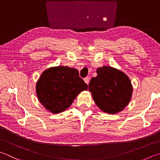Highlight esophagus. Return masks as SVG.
Returning a JSON list of instances; mask_svg holds the SVG:
<instances>
[{"label":"esophagus","mask_w":160,"mask_h":160,"mask_svg":"<svg viewBox=\"0 0 160 160\" xmlns=\"http://www.w3.org/2000/svg\"><path fill=\"white\" fill-rule=\"evenodd\" d=\"M83 80H84V82H85L86 84H88V83H89V81H90V79H89L88 77H86V78H84Z\"/></svg>","instance_id":"esophagus-1"}]
</instances>
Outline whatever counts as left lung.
<instances>
[{"mask_svg": "<svg viewBox=\"0 0 160 160\" xmlns=\"http://www.w3.org/2000/svg\"><path fill=\"white\" fill-rule=\"evenodd\" d=\"M97 74L88 84L95 103L107 113L122 111L130 102L133 92L129 78L121 70L110 66L98 68Z\"/></svg>", "mask_w": 160, "mask_h": 160, "instance_id": "obj_1", "label": "left lung"}]
</instances>
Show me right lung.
<instances>
[{
    "mask_svg": "<svg viewBox=\"0 0 160 160\" xmlns=\"http://www.w3.org/2000/svg\"><path fill=\"white\" fill-rule=\"evenodd\" d=\"M35 86L39 102L55 114L65 111L81 92L88 90L77 69L61 65L45 70Z\"/></svg>",
    "mask_w": 160,
    "mask_h": 160,
    "instance_id": "right-lung-1",
    "label": "right lung"
}]
</instances>
